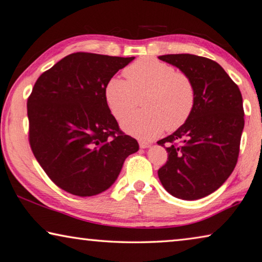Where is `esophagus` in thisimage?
<instances>
[{
	"label": "esophagus",
	"mask_w": 262,
	"mask_h": 262,
	"mask_svg": "<svg viewBox=\"0 0 262 262\" xmlns=\"http://www.w3.org/2000/svg\"><path fill=\"white\" fill-rule=\"evenodd\" d=\"M149 146H151V144L149 143H146V142H140V147L141 148H148Z\"/></svg>",
	"instance_id": "obj_1"
}]
</instances>
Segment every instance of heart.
I'll return each mask as SVG.
<instances>
[{
    "instance_id": "1",
    "label": "heart",
    "mask_w": 262,
    "mask_h": 262,
    "mask_svg": "<svg viewBox=\"0 0 262 262\" xmlns=\"http://www.w3.org/2000/svg\"><path fill=\"white\" fill-rule=\"evenodd\" d=\"M127 77H113L104 88V98L116 119L134 109L137 97L147 93L143 100L145 110L136 111L122 121L127 134L149 141L166 130L180 128L189 119L196 102V91L191 80L177 73L173 66L153 57H142L127 66Z\"/></svg>"
}]
</instances>
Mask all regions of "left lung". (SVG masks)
<instances>
[{
  "label": "left lung",
  "instance_id": "8db88e82",
  "mask_svg": "<svg viewBox=\"0 0 262 262\" xmlns=\"http://www.w3.org/2000/svg\"><path fill=\"white\" fill-rule=\"evenodd\" d=\"M159 59L176 66L191 80L196 102L189 119L158 142L168 161L158 171L173 197L196 200L208 196L234 170L244 127L240 89L222 66L191 54H171Z\"/></svg>",
  "mask_w": 262,
  "mask_h": 262
}]
</instances>
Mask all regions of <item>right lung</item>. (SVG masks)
<instances>
[{"mask_svg": "<svg viewBox=\"0 0 262 262\" xmlns=\"http://www.w3.org/2000/svg\"><path fill=\"white\" fill-rule=\"evenodd\" d=\"M135 57L74 53L38 77L27 102L32 153L55 185L80 197L114 185L138 143L119 129L104 88Z\"/></svg>", "mask_w": 262, "mask_h": 262, "instance_id": "1", "label": "right lung"}]
</instances>
